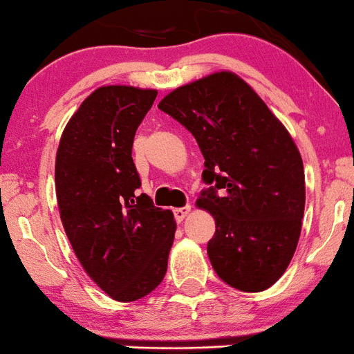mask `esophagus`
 I'll return each instance as SVG.
<instances>
[{
	"instance_id": "34e87169",
	"label": "esophagus",
	"mask_w": 354,
	"mask_h": 354,
	"mask_svg": "<svg viewBox=\"0 0 354 354\" xmlns=\"http://www.w3.org/2000/svg\"><path fill=\"white\" fill-rule=\"evenodd\" d=\"M189 212H191V206H184V207H177V209H174V216H176V219L178 223L182 221V219L185 218V216L189 214Z\"/></svg>"
}]
</instances>
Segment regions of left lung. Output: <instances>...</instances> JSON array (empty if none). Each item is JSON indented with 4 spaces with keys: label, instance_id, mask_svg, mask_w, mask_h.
Wrapping results in <instances>:
<instances>
[{
    "label": "left lung",
    "instance_id": "obj_1",
    "mask_svg": "<svg viewBox=\"0 0 354 354\" xmlns=\"http://www.w3.org/2000/svg\"><path fill=\"white\" fill-rule=\"evenodd\" d=\"M158 109L192 133L204 157L197 206L214 216L207 254L219 279L243 292L272 287L297 248L306 206L294 140L233 72L182 86Z\"/></svg>",
    "mask_w": 354,
    "mask_h": 354
}]
</instances>
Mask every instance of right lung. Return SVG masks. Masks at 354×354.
Wrapping results in <instances>:
<instances>
[{"label": "right lung", "mask_w": 354, "mask_h": 354, "mask_svg": "<svg viewBox=\"0 0 354 354\" xmlns=\"http://www.w3.org/2000/svg\"><path fill=\"white\" fill-rule=\"evenodd\" d=\"M155 97V89L100 87L71 118L57 150L64 230L87 275L120 302L160 285L176 234L172 211L136 192L133 138Z\"/></svg>", "instance_id": "obj_1"}]
</instances>
